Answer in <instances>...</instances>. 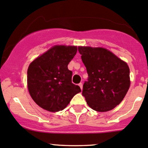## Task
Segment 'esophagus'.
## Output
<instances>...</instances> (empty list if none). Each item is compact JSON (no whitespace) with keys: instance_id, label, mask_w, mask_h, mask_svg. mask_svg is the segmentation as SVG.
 Wrapping results in <instances>:
<instances>
[{"instance_id":"esophagus-1","label":"esophagus","mask_w":148,"mask_h":148,"mask_svg":"<svg viewBox=\"0 0 148 148\" xmlns=\"http://www.w3.org/2000/svg\"><path fill=\"white\" fill-rule=\"evenodd\" d=\"M79 86L80 89H82V88H83V84H82V83H79Z\"/></svg>"}]
</instances>
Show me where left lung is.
<instances>
[{"mask_svg":"<svg viewBox=\"0 0 148 148\" xmlns=\"http://www.w3.org/2000/svg\"><path fill=\"white\" fill-rule=\"evenodd\" d=\"M78 50L89 77L82 90L86 103L95 111L113 110L130 86L127 64L105 48L80 46Z\"/></svg>","mask_w":148,"mask_h":148,"instance_id":"1","label":"left lung"}]
</instances>
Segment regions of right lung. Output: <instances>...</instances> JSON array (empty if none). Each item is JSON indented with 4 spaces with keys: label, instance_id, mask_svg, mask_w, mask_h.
Returning <instances> with one entry per match:
<instances>
[{
    "label": "right lung",
    "instance_id": "right-lung-1",
    "mask_svg": "<svg viewBox=\"0 0 148 148\" xmlns=\"http://www.w3.org/2000/svg\"><path fill=\"white\" fill-rule=\"evenodd\" d=\"M77 51V46L55 45L36 58L27 71V87L30 95L40 107L59 112L81 92L71 82L72 71L68 64Z\"/></svg>",
    "mask_w": 148,
    "mask_h": 148
}]
</instances>
